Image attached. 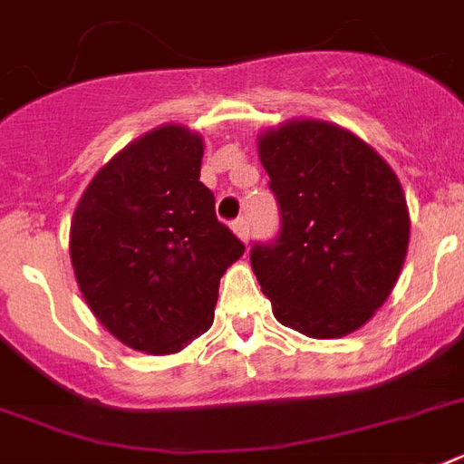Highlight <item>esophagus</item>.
<instances>
[{
    "label": "esophagus",
    "mask_w": 464,
    "mask_h": 464,
    "mask_svg": "<svg viewBox=\"0 0 464 464\" xmlns=\"http://www.w3.org/2000/svg\"><path fill=\"white\" fill-rule=\"evenodd\" d=\"M233 231H236V236H238L243 243H247V240H250V224H247L245 219L233 221Z\"/></svg>",
    "instance_id": "1"
}]
</instances>
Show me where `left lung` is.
Masks as SVG:
<instances>
[{
  "instance_id": "left-lung-1",
  "label": "left lung",
  "mask_w": 464,
  "mask_h": 464,
  "mask_svg": "<svg viewBox=\"0 0 464 464\" xmlns=\"http://www.w3.org/2000/svg\"><path fill=\"white\" fill-rule=\"evenodd\" d=\"M259 161L281 228L250 250L278 322L310 338H341L391 295L408 255V202L393 169L364 140L326 121L259 135Z\"/></svg>"
}]
</instances>
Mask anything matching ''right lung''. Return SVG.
<instances>
[{
	"mask_svg": "<svg viewBox=\"0 0 464 464\" xmlns=\"http://www.w3.org/2000/svg\"><path fill=\"white\" fill-rule=\"evenodd\" d=\"M202 152L188 128H154L97 171L71 221L85 303L150 355L179 353L212 326L221 276L245 252L199 180Z\"/></svg>",
	"mask_w": 464,
	"mask_h": 464,
	"instance_id": "add662e5",
	"label": "right lung"
}]
</instances>
